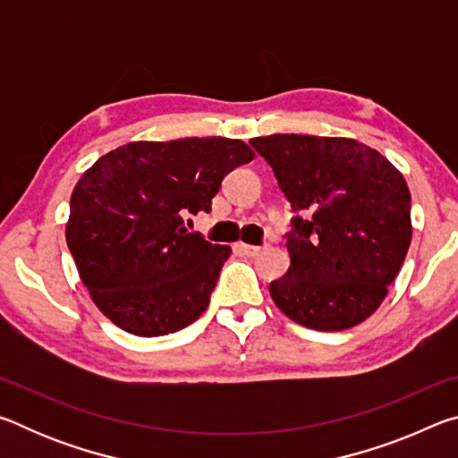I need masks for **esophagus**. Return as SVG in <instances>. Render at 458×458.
I'll return each instance as SVG.
<instances>
[{
    "label": "esophagus",
    "mask_w": 458,
    "mask_h": 458,
    "mask_svg": "<svg viewBox=\"0 0 458 458\" xmlns=\"http://www.w3.org/2000/svg\"><path fill=\"white\" fill-rule=\"evenodd\" d=\"M236 248H238L240 252L244 254V257H259V254L267 248V244H262V246H252V244L238 242V244H236Z\"/></svg>",
    "instance_id": "obj_1"
}]
</instances>
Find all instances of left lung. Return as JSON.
Here are the masks:
<instances>
[{
	"label": "left lung",
	"instance_id": "1",
	"mask_svg": "<svg viewBox=\"0 0 458 458\" xmlns=\"http://www.w3.org/2000/svg\"><path fill=\"white\" fill-rule=\"evenodd\" d=\"M250 145L289 199L291 267L270 297L294 323L344 331L376 311L404 265L412 224L404 177L345 137L268 135Z\"/></svg>",
	"mask_w": 458,
	"mask_h": 458
}]
</instances>
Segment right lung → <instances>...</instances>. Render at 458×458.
Listing matches in <instances>:
<instances>
[{
  "instance_id": "add662e5",
  "label": "right lung",
  "mask_w": 458,
  "mask_h": 458,
  "mask_svg": "<svg viewBox=\"0 0 458 458\" xmlns=\"http://www.w3.org/2000/svg\"><path fill=\"white\" fill-rule=\"evenodd\" d=\"M254 159L240 139L135 141L76 183L66 242L95 305L123 331L157 337L206 311L232 248L185 230L212 210L232 169Z\"/></svg>"
}]
</instances>
